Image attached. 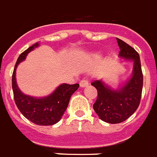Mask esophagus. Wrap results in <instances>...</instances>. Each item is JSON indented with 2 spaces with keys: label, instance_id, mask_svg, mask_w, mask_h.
<instances>
[{
  "label": "esophagus",
  "instance_id": "34e87169",
  "mask_svg": "<svg viewBox=\"0 0 157 157\" xmlns=\"http://www.w3.org/2000/svg\"><path fill=\"white\" fill-rule=\"evenodd\" d=\"M88 84H89V81L87 79H83L80 81L79 85L81 88H84V87L88 86Z\"/></svg>",
  "mask_w": 157,
  "mask_h": 157
}]
</instances>
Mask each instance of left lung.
Instances as JSON below:
<instances>
[{"label":"left lung","instance_id":"obj_1","mask_svg":"<svg viewBox=\"0 0 157 157\" xmlns=\"http://www.w3.org/2000/svg\"><path fill=\"white\" fill-rule=\"evenodd\" d=\"M116 39L121 49L119 57L133 63L131 77L117 89H113L102 79L92 83L98 91L93 108L100 120L110 124L126 121L136 112L140 105L143 87V74L138 52L124 41Z\"/></svg>","mask_w":157,"mask_h":157}]
</instances>
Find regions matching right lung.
<instances>
[{
	"mask_svg": "<svg viewBox=\"0 0 157 157\" xmlns=\"http://www.w3.org/2000/svg\"><path fill=\"white\" fill-rule=\"evenodd\" d=\"M38 46L39 42H36L18 57L12 74V90L15 103L27 120L38 125H52L61 120L71 96L78 89L79 84L62 83L52 94L41 98L27 95L21 92L17 83V67L20 63L26 59L27 54Z\"/></svg>",
	"mask_w": 157,
	"mask_h": 157,
	"instance_id": "1",
	"label": "right lung"
}]
</instances>
